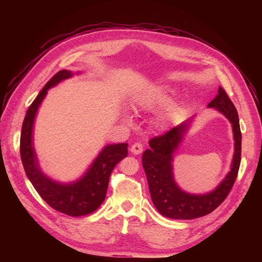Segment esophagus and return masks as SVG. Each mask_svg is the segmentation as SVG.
<instances>
[{"mask_svg": "<svg viewBox=\"0 0 262 262\" xmlns=\"http://www.w3.org/2000/svg\"><path fill=\"white\" fill-rule=\"evenodd\" d=\"M130 150H131L132 154L139 155V154H141L142 152H143V146H142V144H140V143H134V144L131 146Z\"/></svg>", "mask_w": 262, "mask_h": 262, "instance_id": "esophagus-1", "label": "esophagus"}]
</instances>
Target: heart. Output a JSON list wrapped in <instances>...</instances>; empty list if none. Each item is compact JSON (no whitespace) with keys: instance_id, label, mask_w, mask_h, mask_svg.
Masks as SVG:
<instances>
[{"instance_id":"1","label":"heart","mask_w":262,"mask_h":262,"mask_svg":"<svg viewBox=\"0 0 262 262\" xmlns=\"http://www.w3.org/2000/svg\"><path fill=\"white\" fill-rule=\"evenodd\" d=\"M168 93H169L168 87H165V86L156 87V89L149 91V92H146L143 95H141V96L137 100V105L139 108L143 109V110H153L157 107L166 104V102L168 101ZM168 115H169L168 113L162 115V120H164V121L167 120ZM124 120L126 122H129L131 119H130V117L125 116Z\"/></svg>"}]
</instances>
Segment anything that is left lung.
Instances as JSON below:
<instances>
[{"label":"left lung","instance_id":"1","mask_svg":"<svg viewBox=\"0 0 262 262\" xmlns=\"http://www.w3.org/2000/svg\"><path fill=\"white\" fill-rule=\"evenodd\" d=\"M224 115L232 123L234 133V156L231 170L213 191L192 194L176 184L172 171L173 154L185 138L192 119H189L163 136L150 139L149 147L142 155V164L147 178L150 198L162 215L175 220H192L207 215L223 202L233 188L238 173L242 155V132L237 110L226 92L219 87L217 95L208 105Z\"/></svg>","mask_w":262,"mask_h":262}]
</instances>
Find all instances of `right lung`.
Returning <instances> with one entry per match:
<instances>
[{
	"mask_svg": "<svg viewBox=\"0 0 262 262\" xmlns=\"http://www.w3.org/2000/svg\"><path fill=\"white\" fill-rule=\"evenodd\" d=\"M71 76H73L71 71H59L28 108L21 126L20 157L28 179L51 208L70 216H82L96 211L104 202L110 173L115 166L128 155V143L106 145L84 175L73 182L63 184L45 175L34 147L35 118L48 90Z\"/></svg>",
	"mask_w": 262,
	"mask_h": 262,
	"instance_id": "right-lung-1",
	"label": "right lung"
}]
</instances>
